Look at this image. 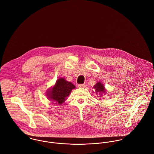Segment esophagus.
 <instances>
[{"label": "esophagus", "instance_id": "obj_1", "mask_svg": "<svg viewBox=\"0 0 154 154\" xmlns=\"http://www.w3.org/2000/svg\"><path fill=\"white\" fill-rule=\"evenodd\" d=\"M85 87V84H79V85H78V87H79V88H84Z\"/></svg>", "mask_w": 154, "mask_h": 154}]
</instances>
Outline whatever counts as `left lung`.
I'll use <instances>...</instances> for the list:
<instances>
[{"instance_id": "1", "label": "left lung", "mask_w": 154, "mask_h": 154, "mask_svg": "<svg viewBox=\"0 0 154 154\" xmlns=\"http://www.w3.org/2000/svg\"><path fill=\"white\" fill-rule=\"evenodd\" d=\"M94 88L95 89L96 92H102L104 93L106 92V89H105V87H104L103 84H102V83L100 82H97V84L96 85H94Z\"/></svg>"}]
</instances>
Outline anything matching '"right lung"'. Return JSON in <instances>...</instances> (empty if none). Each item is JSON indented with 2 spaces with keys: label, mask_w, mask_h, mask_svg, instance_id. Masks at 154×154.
<instances>
[{
  "label": "right lung",
  "mask_w": 154,
  "mask_h": 154,
  "mask_svg": "<svg viewBox=\"0 0 154 154\" xmlns=\"http://www.w3.org/2000/svg\"><path fill=\"white\" fill-rule=\"evenodd\" d=\"M75 86L71 82L66 81L64 78L57 79L56 84L50 91H48L47 96L48 98L52 101L61 105L65 101L67 97H68L73 89Z\"/></svg>",
  "instance_id": "right-lung-1"
}]
</instances>
